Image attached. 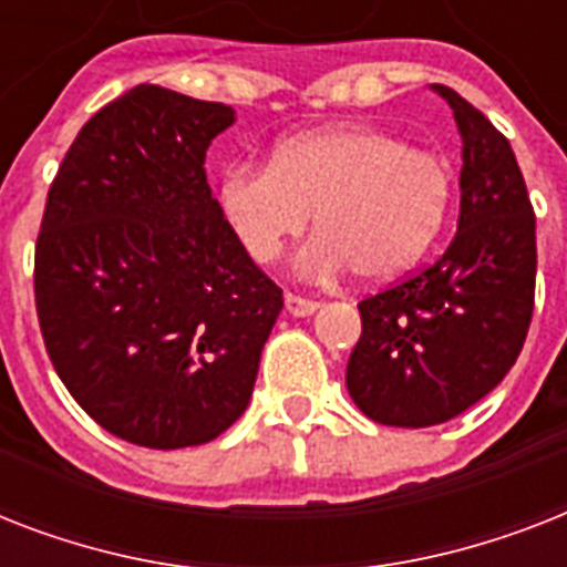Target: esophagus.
Returning <instances> with one entry per match:
<instances>
[{
    "mask_svg": "<svg viewBox=\"0 0 567 567\" xmlns=\"http://www.w3.org/2000/svg\"><path fill=\"white\" fill-rule=\"evenodd\" d=\"M318 306L320 302L306 300V297H300V293H285V309H288V315H293V318L315 315V311H318Z\"/></svg>",
    "mask_w": 567,
    "mask_h": 567,
    "instance_id": "1",
    "label": "esophagus"
}]
</instances>
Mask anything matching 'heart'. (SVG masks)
Wrapping results in <instances>:
<instances>
[{
  "mask_svg": "<svg viewBox=\"0 0 567 567\" xmlns=\"http://www.w3.org/2000/svg\"><path fill=\"white\" fill-rule=\"evenodd\" d=\"M453 196L441 155L379 126H332L285 137L270 164L226 167L220 212L247 256L274 261L291 238H318L302 252L315 276L350 267L362 282H385L417 261L439 235Z\"/></svg>",
  "mask_w": 567,
  "mask_h": 567,
  "instance_id": "b5f03b06",
  "label": "heart"
}]
</instances>
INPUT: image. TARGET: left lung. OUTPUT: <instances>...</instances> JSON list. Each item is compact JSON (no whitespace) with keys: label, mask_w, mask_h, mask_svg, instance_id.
<instances>
[{"label":"left lung","mask_w":567,"mask_h":567,"mask_svg":"<svg viewBox=\"0 0 567 567\" xmlns=\"http://www.w3.org/2000/svg\"><path fill=\"white\" fill-rule=\"evenodd\" d=\"M462 135L458 231L444 256L359 302L347 391L371 421L435 426L509 373L536 306V214L509 141L444 84Z\"/></svg>","instance_id":"left-lung-1"}]
</instances>
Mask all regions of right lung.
Masks as SVG:
<instances>
[{
  "label": "right lung",
  "instance_id": "add662e5",
  "mask_svg": "<svg viewBox=\"0 0 567 567\" xmlns=\"http://www.w3.org/2000/svg\"><path fill=\"white\" fill-rule=\"evenodd\" d=\"M235 111L158 84L100 109L66 150L34 247L52 368L102 430L179 450L247 409L282 288L205 179Z\"/></svg>",
  "mask_w": 567,
  "mask_h": 567
}]
</instances>
